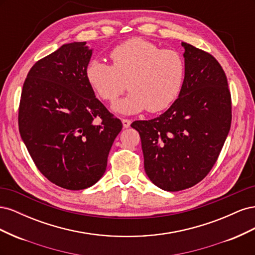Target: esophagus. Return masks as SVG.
<instances>
[{"label": "esophagus", "mask_w": 255, "mask_h": 255, "mask_svg": "<svg viewBox=\"0 0 255 255\" xmlns=\"http://www.w3.org/2000/svg\"><path fill=\"white\" fill-rule=\"evenodd\" d=\"M130 123H132V121L128 119H122V125L125 128H128L130 127Z\"/></svg>", "instance_id": "1"}]
</instances>
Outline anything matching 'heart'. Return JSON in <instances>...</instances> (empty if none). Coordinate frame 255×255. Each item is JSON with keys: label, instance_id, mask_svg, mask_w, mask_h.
Instances as JSON below:
<instances>
[{"label": "heart", "instance_id": "1", "mask_svg": "<svg viewBox=\"0 0 255 255\" xmlns=\"http://www.w3.org/2000/svg\"><path fill=\"white\" fill-rule=\"evenodd\" d=\"M111 58L113 66L91 60L85 75L97 95L107 102L116 101L128 85L129 95L113 107L117 113L132 115L145 109L158 113L179 97L185 65L177 52L161 50L141 38H133L114 48Z\"/></svg>", "mask_w": 255, "mask_h": 255}]
</instances>
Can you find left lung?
Segmentation results:
<instances>
[{"instance_id": "obj_1", "label": "left lung", "mask_w": 255, "mask_h": 255, "mask_svg": "<svg viewBox=\"0 0 255 255\" xmlns=\"http://www.w3.org/2000/svg\"><path fill=\"white\" fill-rule=\"evenodd\" d=\"M184 48L181 92L159 117L134 121L140 135L144 171L166 191L202 181L217 160L231 128V95L225 71L211 54Z\"/></svg>"}]
</instances>
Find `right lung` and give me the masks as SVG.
Wrapping results in <instances>:
<instances>
[{"instance_id":"right-lung-1","label":"right lung","mask_w":255,"mask_h":255,"mask_svg":"<svg viewBox=\"0 0 255 255\" xmlns=\"http://www.w3.org/2000/svg\"><path fill=\"white\" fill-rule=\"evenodd\" d=\"M92 51L86 41L63 44L32 67L21 94L19 130L30 157L50 182L70 190L101 179L122 128L86 80Z\"/></svg>"}]
</instances>
